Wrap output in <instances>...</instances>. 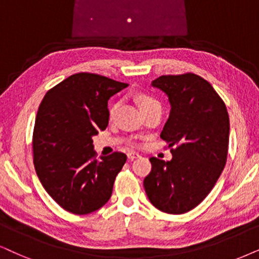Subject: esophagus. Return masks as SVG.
Listing matches in <instances>:
<instances>
[{
    "label": "esophagus",
    "mask_w": 259,
    "mask_h": 259,
    "mask_svg": "<svg viewBox=\"0 0 259 259\" xmlns=\"http://www.w3.org/2000/svg\"><path fill=\"white\" fill-rule=\"evenodd\" d=\"M127 159L129 160H134V159H136V158H140V155L137 153H135V152H133V150H130V152H127Z\"/></svg>",
    "instance_id": "1"
}]
</instances>
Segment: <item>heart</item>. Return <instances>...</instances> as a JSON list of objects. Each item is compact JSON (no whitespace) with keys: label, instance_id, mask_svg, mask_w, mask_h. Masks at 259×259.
<instances>
[{"label":"heart","instance_id":"b5f03b06","mask_svg":"<svg viewBox=\"0 0 259 259\" xmlns=\"http://www.w3.org/2000/svg\"><path fill=\"white\" fill-rule=\"evenodd\" d=\"M137 103H139L141 109L143 110L152 105H155V104H159V101L156 100L155 98H153L152 96H148V94H140V96H137ZM117 109H118V105H117V104H114V105L110 109L109 116L111 119H112L114 114H116Z\"/></svg>","mask_w":259,"mask_h":259}]
</instances>
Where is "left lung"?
I'll return each mask as SVG.
<instances>
[{
	"mask_svg": "<svg viewBox=\"0 0 259 259\" xmlns=\"http://www.w3.org/2000/svg\"><path fill=\"white\" fill-rule=\"evenodd\" d=\"M152 84L165 92L171 104L160 136L168 143L172 160L152 156V171L143 185L154 207L184 214L207 197L221 176L227 161L230 117L217 91L194 73L162 75Z\"/></svg>",
	"mask_w": 259,
	"mask_h": 259,
	"instance_id": "left-lung-1",
	"label": "left lung"
}]
</instances>
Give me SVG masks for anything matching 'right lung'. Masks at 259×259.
<instances>
[{
    "instance_id": "obj_1",
    "label": "right lung",
    "mask_w": 259,
    "mask_h": 259,
    "mask_svg": "<svg viewBox=\"0 0 259 259\" xmlns=\"http://www.w3.org/2000/svg\"><path fill=\"white\" fill-rule=\"evenodd\" d=\"M129 86L99 74L77 73L48 91L35 117L32 149L35 172L64 210L86 215L112 195L124 153L97 158L92 136L109 124L107 100Z\"/></svg>"
}]
</instances>
